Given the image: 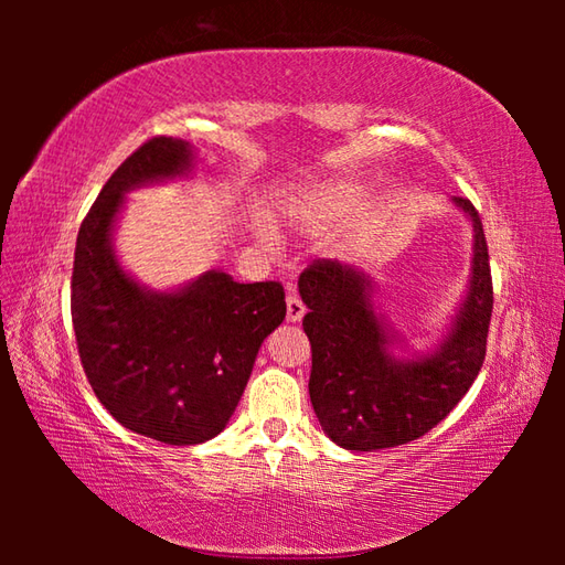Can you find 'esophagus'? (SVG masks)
I'll list each match as a JSON object with an SVG mask.
<instances>
[{
  "mask_svg": "<svg viewBox=\"0 0 565 565\" xmlns=\"http://www.w3.org/2000/svg\"><path fill=\"white\" fill-rule=\"evenodd\" d=\"M303 316H306L303 301L289 289V296H286V320H289V322H301Z\"/></svg>",
  "mask_w": 565,
  "mask_h": 565,
  "instance_id": "obj_1",
  "label": "esophagus"
}]
</instances>
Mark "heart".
I'll return each mask as SVG.
<instances>
[{"label":"heart","instance_id":"obj_1","mask_svg":"<svg viewBox=\"0 0 565 565\" xmlns=\"http://www.w3.org/2000/svg\"><path fill=\"white\" fill-rule=\"evenodd\" d=\"M374 191L359 177H326L284 191L279 213L301 233H328L332 227L354 221L362 215ZM259 237L271 239L267 225H259Z\"/></svg>","mask_w":565,"mask_h":565}]
</instances>
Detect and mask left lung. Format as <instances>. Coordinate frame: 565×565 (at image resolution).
<instances>
[{"label": "left lung", "mask_w": 565, "mask_h": 565, "mask_svg": "<svg viewBox=\"0 0 565 565\" xmlns=\"http://www.w3.org/2000/svg\"><path fill=\"white\" fill-rule=\"evenodd\" d=\"M473 231L471 271L454 316L429 350H415L376 303L371 274L338 259L298 279L313 350L308 393L322 431L342 449L379 451L423 437L471 388L493 313L488 245L468 199L454 196Z\"/></svg>", "instance_id": "left-lung-1"}]
</instances>
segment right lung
<instances>
[{
	"label": "right lung",
	"instance_id": "obj_1",
	"mask_svg": "<svg viewBox=\"0 0 565 565\" xmlns=\"http://www.w3.org/2000/svg\"><path fill=\"white\" fill-rule=\"evenodd\" d=\"M196 150L152 138L118 167L82 221L72 269V326L94 393L118 423L154 441L191 447L225 429L262 342L286 318L276 281L239 284L221 269L174 289H150L116 255L126 194L186 179Z\"/></svg>",
	"mask_w": 565,
	"mask_h": 565
}]
</instances>
